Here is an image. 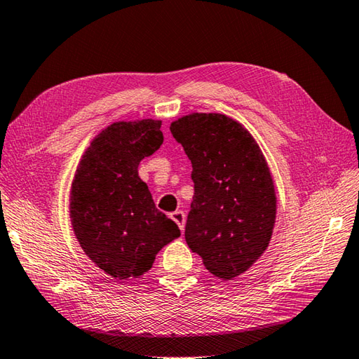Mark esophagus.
<instances>
[{
	"instance_id": "34e87169",
	"label": "esophagus",
	"mask_w": 359,
	"mask_h": 359,
	"mask_svg": "<svg viewBox=\"0 0 359 359\" xmlns=\"http://www.w3.org/2000/svg\"><path fill=\"white\" fill-rule=\"evenodd\" d=\"M170 216H171V219H172L175 224H177L179 229H180L182 231H184V230H185V213L182 212V210H177V212H172Z\"/></svg>"
}]
</instances>
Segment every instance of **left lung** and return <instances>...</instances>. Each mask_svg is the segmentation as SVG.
<instances>
[{
    "label": "left lung",
    "instance_id": "left-lung-1",
    "mask_svg": "<svg viewBox=\"0 0 359 359\" xmlns=\"http://www.w3.org/2000/svg\"><path fill=\"white\" fill-rule=\"evenodd\" d=\"M170 129L193 165L188 248L213 276H241L268 248L276 222L268 163L250 133L226 115L191 114Z\"/></svg>",
    "mask_w": 359,
    "mask_h": 359
}]
</instances>
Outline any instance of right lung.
<instances>
[{"label":"right lung","instance_id":"1","mask_svg":"<svg viewBox=\"0 0 359 359\" xmlns=\"http://www.w3.org/2000/svg\"><path fill=\"white\" fill-rule=\"evenodd\" d=\"M161 121H119L97 135L72 184L74 235L88 258L116 280L143 276L158 250L180 236L157 210L138 165L163 143Z\"/></svg>","mask_w":359,"mask_h":359}]
</instances>
